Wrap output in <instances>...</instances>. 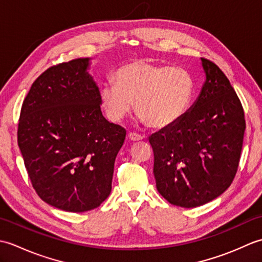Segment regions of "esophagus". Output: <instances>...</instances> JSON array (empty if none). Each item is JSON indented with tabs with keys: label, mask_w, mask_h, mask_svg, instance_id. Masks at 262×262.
Listing matches in <instances>:
<instances>
[{
	"label": "esophagus",
	"mask_w": 262,
	"mask_h": 262,
	"mask_svg": "<svg viewBox=\"0 0 262 262\" xmlns=\"http://www.w3.org/2000/svg\"><path fill=\"white\" fill-rule=\"evenodd\" d=\"M128 138L133 142H137V141H142L144 137L141 136L140 134H136V133H129V134H128Z\"/></svg>",
	"instance_id": "34e87169"
}]
</instances>
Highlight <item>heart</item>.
<instances>
[{
  "label": "heart",
  "instance_id": "b5f03b06",
  "mask_svg": "<svg viewBox=\"0 0 262 262\" xmlns=\"http://www.w3.org/2000/svg\"><path fill=\"white\" fill-rule=\"evenodd\" d=\"M114 80L99 91L101 107L113 122L124 120L136 103L142 124L170 128L186 115L193 94L192 76L181 66L135 60L120 66Z\"/></svg>",
  "mask_w": 262,
  "mask_h": 262
}]
</instances>
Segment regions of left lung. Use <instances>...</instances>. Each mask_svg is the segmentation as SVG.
<instances>
[{"label":"left lung","instance_id":"left-lung-1","mask_svg":"<svg viewBox=\"0 0 262 262\" xmlns=\"http://www.w3.org/2000/svg\"><path fill=\"white\" fill-rule=\"evenodd\" d=\"M206 80L176 125L149 136L158 191L172 205L193 208L223 193L236 174L246 119L226 75L202 58Z\"/></svg>","mask_w":262,"mask_h":262}]
</instances>
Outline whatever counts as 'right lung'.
I'll return each instance as SVG.
<instances>
[{"label":"right lung","instance_id":"1","mask_svg":"<svg viewBox=\"0 0 262 262\" xmlns=\"http://www.w3.org/2000/svg\"><path fill=\"white\" fill-rule=\"evenodd\" d=\"M90 58L46 70L22 103L18 145L32 187L58 209L97 208L111 191L126 130L104 118Z\"/></svg>","mask_w":262,"mask_h":262}]
</instances>
